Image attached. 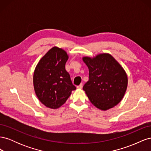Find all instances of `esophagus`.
Instances as JSON below:
<instances>
[{
	"label": "esophagus",
	"mask_w": 151,
	"mask_h": 151,
	"mask_svg": "<svg viewBox=\"0 0 151 151\" xmlns=\"http://www.w3.org/2000/svg\"><path fill=\"white\" fill-rule=\"evenodd\" d=\"M83 84H81L80 85L77 86V89H82V88H83Z\"/></svg>",
	"instance_id": "obj_1"
}]
</instances>
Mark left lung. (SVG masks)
Listing matches in <instances>:
<instances>
[{"instance_id": "8db88e82", "label": "left lung", "mask_w": 151, "mask_h": 151, "mask_svg": "<svg viewBox=\"0 0 151 151\" xmlns=\"http://www.w3.org/2000/svg\"><path fill=\"white\" fill-rule=\"evenodd\" d=\"M89 68V80L83 90L94 106L107 110L120 102L127 88L125 71L115 58L108 53L96 57H83Z\"/></svg>"}]
</instances>
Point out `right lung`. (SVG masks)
Segmentation results:
<instances>
[{"label": "right lung", "mask_w": 151, "mask_h": 151, "mask_svg": "<svg viewBox=\"0 0 151 151\" xmlns=\"http://www.w3.org/2000/svg\"><path fill=\"white\" fill-rule=\"evenodd\" d=\"M65 51L53 47L45 55L36 67L33 75L35 93L45 106L57 109L64 104L76 89L65 70L68 60Z\"/></svg>", "instance_id": "right-lung-1"}]
</instances>
